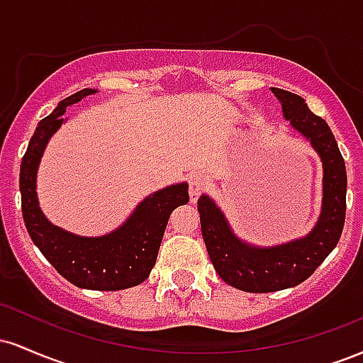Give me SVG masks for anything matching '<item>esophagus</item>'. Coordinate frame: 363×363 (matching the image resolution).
Instances as JSON below:
<instances>
[{
	"mask_svg": "<svg viewBox=\"0 0 363 363\" xmlns=\"http://www.w3.org/2000/svg\"><path fill=\"white\" fill-rule=\"evenodd\" d=\"M208 184H210V179H208L205 174L196 172L189 177V196L191 203H196V199L199 198V194L206 189Z\"/></svg>",
	"mask_w": 363,
	"mask_h": 363,
	"instance_id": "obj_1",
	"label": "esophagus"
}]
</instances>
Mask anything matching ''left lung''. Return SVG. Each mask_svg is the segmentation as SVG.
<instances>
[{
  "mask_svg": "<svg viewBox=\"0 0 363 363\" xmlns=\"http://www.w3.org/2000/svg\"><path fill=\"white\" fill-rule=\"evenodd\" d=\"M281 102L290 126L311 141L323 162V206L314 228L301 239L259 247L234 234L227 218L210 196L198 199L201 234L216 273L234 289L268 294L301 285L318 269L338 244L347 211V169L328 123L315 116L301 95L272 89Z\"/></svg>",
  "mask_w": 363,
  "mask_h": 363,
  "instance_id": "obj_1",
  "label": "left lung"
}]
</instances>
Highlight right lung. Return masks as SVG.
<instances>
[{
    "mask_svg": "<svg viewBox=\"0 0 363 363\" xmlns=\"http://www.w3.org/2000/svg\"><path fill=\"white\" fill-rule=\"evenodd\" d=\"M91 94L97 90L83 89L66 97L35 128L20 165L22 213L30 239L61 277L86 290H124L147 280L155 266L169 216L189 201V193L186 182L155 191L119 228L101 237L74 235L45 218L35 191L40 158L51 136L65 123L66 107Z\"/></svg>",
    "mask_w": 363,
    "mask_h": 363,
    "instance_id": "add662e5",
    "label": "right lung"
}]
</instances>
